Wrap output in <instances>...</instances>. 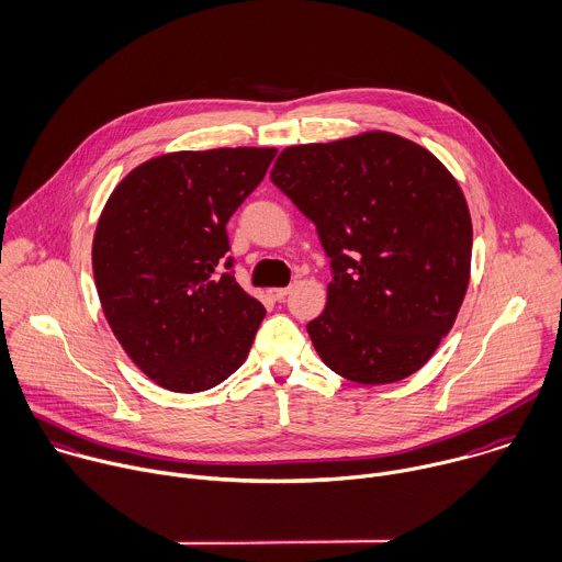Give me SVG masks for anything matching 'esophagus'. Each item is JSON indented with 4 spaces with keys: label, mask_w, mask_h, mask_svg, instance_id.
Listing matches in <instances>:
<instances>
[{
    "label": "esophagus",
    "mask_w": 562,
    "mask_h": 562,
    "mask_svg": "<svg viewBox=\"0 0 562 562\" xmlns=\"http://www.w3.org/2000/svg\"><path fill=\"white\" fill-rule=\"evenodd\" d=\"M268 294H270L274 301H283V299L290 294V288H272V290H268Z\"/></svg>",
    "instance_id": "1"
}]
</instances>
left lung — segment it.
<instances>
[{
	"label": "left lung",
	"mask_w": 562,
	"mask_h": 562,
	"mask_svg": "<svg viewBox=\"0 0 562 562\" xmlns=\"http://www.w3.org/2000/svg\"><path fill=\"white\" fill-rule=\"evenodd\" d=\"M272 183L314 223L331 281L307 334L323 363L381 385L420 370L470 283L465 194L429 150L383 131L285 148Z\"/></svg>",
	"instance_id": "left-lung-1"
}]
</instances>
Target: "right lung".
Instances as JSON below:
<instances>
[{
	"mask_svg": "<svg viewBox=\"0 0 562 562\" xmlns=\"http://www.w3.org/2000/svg\"><path fill=\"white\" fill-rule=\"evenodd\" d=\"M277 148L181 150L144 161L108 196L92 239L105 321L170 392H203L246 361L266 307L231 272L226 223Z\"/></svg>",
	"mask_w": 562,
	"mask_h": 562,
	"instance_id": "obj_1",
	"label": "right lung"
}]
</instances>
